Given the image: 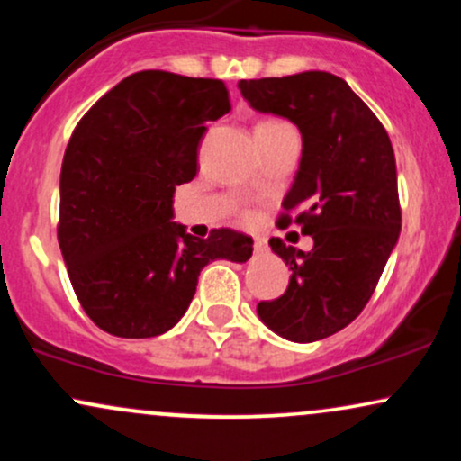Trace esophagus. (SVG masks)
<instances>
[{"label": "esophagus", "instance_id": "obj_1", "mask_svg": "<svg viewBox=\"0 0 461 461\" xmlns=\"http://www.w3.org/2000/svg\"><path fill=\"white\" fill-rule=\"evenodd\" d=\"M253 249H256V253H267V242H264L262 238H256V242H253Z\"/></svg>", "mask_w": 461, "mask_h": 461}]
</instances>
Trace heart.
I'll use <instances>...</instances> for the list:
<instances>
[{
	"label": "heart",
	"instance_id": "b5f03b06",
	"mask_svg": "<svg viewBox=\"0 0 461 461\" xmlns=\"http://www.w3.org/2000/svg\"><path fill=\"white\" fill-rule=\"evenodd\" d=\"M264 125H279V121H262V123L258 125V128H264Z\"/></svg>",
	"mask_w": 461,
	"mask_h": 461
}]
</instances>
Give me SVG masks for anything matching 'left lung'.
<instances>
[{
    "mask_svg": "<svg viewBox=\"0 0 461 461\" xmlns=\"http://www.w3.org/2000/svg\"><path fill=\"white\" fill-rule=\"evenodd\" d=\"M238 88L253 110L284 116L299 128L303 149L284 197V219L314 240L312 251L268 240L293 275L282 297L258 303V316L285 340H322L364 310L399 240L388 131L345 79L331 73L240 79Z\"/></svg>",
    "mask_w": 461,
    "mask_h": 461,
    "instance_id": "obj_1",
    "label": "left lung"
}]
</instances>
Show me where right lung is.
<instances>
[{"instance_id": "obj_1", "label": "right lung", "mask_w": 461, "mask_h": 461, "mask_svg": "<svg viewBox=\"0 0 461 461\" xmlns=\"http://www.w3.org/2000/svg\"><path fill=\"white\" fill-rule=\"evenodd\" d=\"M221 79L139 71L82 116L60 171L58 242L79 303L99 330L153 338L177 325L212 260L247 262L251 236L194 238L173 193L197 176L205 123L230 113Z\"/></svg>"}]
</instances>
